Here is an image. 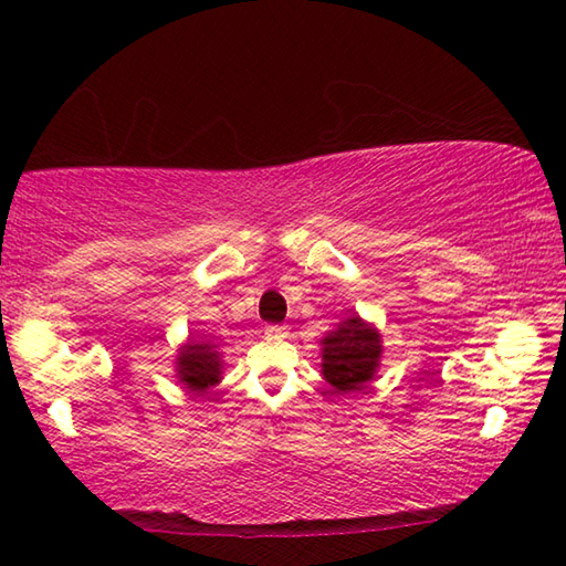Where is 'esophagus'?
<instances>
[{
	"label": "esophagus",
	"mask_w": 566,
	"mask_h": 566,
	"mask_svg": "<svg viewBox=\"0 0 566 566\" xmlns=\"http://www.w3.org/2000/svg\"><path fill=\"white\" fill-rule=\"evenodd\" d=\"M264 334L266 337H286V327L284 324H266Z\"/></svg>",
	"instance_id": "obj_1"
}]
</instances>
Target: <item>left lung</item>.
<instances>
[{
	"label": "left lung",
	"mask_w": 566,
	"mask_h": 566,
	"mask_svg": "<svg viewBox=\"0 0 566 566\" xmlns=\"http://www.w3.org/2000/svg\"><path fill=\"white\" fill-rule=\"evenodd\" d=\"M322 375L337 395L361 391L375 377L381 354L379 332L359 317L342 322L339 329L322 342Z\"/></svg>",
	"instance_id": "1"
}]
</instances>
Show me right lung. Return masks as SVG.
<instances>
[{
    "instance_id": "obj_1",
    "label": "right lung",
    "mask_w": 566,
    "mask_h": 566,
    "mask_svg": "<svg viewBox=\"0 0 566 566\" xmlns=\"http://www.w3.org/2000/svg\"><path fill=\"white\" fill-rule=\"evenodd\" d=\"M219 352L217 344L191 342L177 357V375L189 391H207L219 381Z\"/></svg>"
}]
</instances>
